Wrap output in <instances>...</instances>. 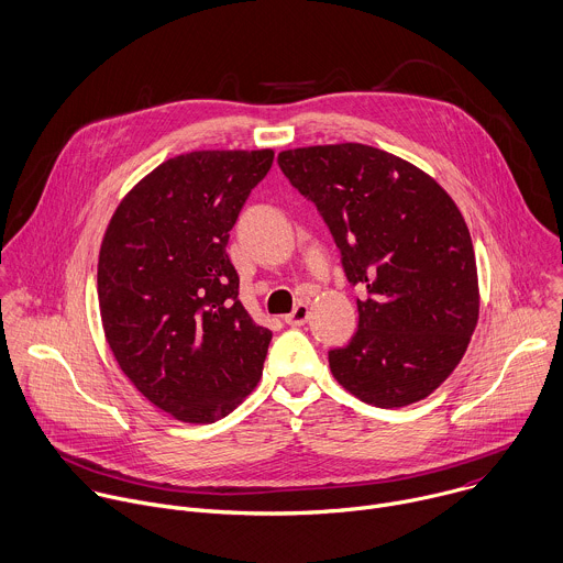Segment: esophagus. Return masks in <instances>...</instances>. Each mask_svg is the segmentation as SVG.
<instances>
[{
    "label": "esophagus",
    "instance_id": "34e87169",
    "mask_svg": "<svg viewBox=\"0 0 563 563\" xmlns=\"http://www.w3.org/2000/svg\"><path fill=\"white\" fill-rule=\"evenodd\" d=\"M309 320V307L298 302L289 316H285V322L291 327H302Z\"/></svg>",
    "mask_w": 563,
    "mask_h": 563
}]
</instances>
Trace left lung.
Listing matches in <instances>:
<instances>
[{
	"mask_svg": "<svg viewBox=\"0 0 563 563\" xmlns=\"http://www.w3.org/2000/svg\"><path fill=\"white\" fill-rule=\"evenodd\" d=\"M278 165L316 206L357 298V331L329 351L333 378L366 405L407 407L460 364L479 316L468 228L416 165L362 143L285 150Z\"/></svg>",
	"mask_w": 563,
	"mask_h": 563,
	"instance_id": "1",
	"label": "left lung"
}]
</instances>
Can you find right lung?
Wrapping results in <instances>:
<instances>
[{
  "label": "right lung",
  "instance_id": "obj_1",
  "mask_svg": "<svg viewBox=\"0 0 563 563\" xmlns=\"http://www.w3.org/2000/svg\"><path fill=\"white\" fill-rule=\"evenodd\" d=\"M272 163V150L174 156L134 185L106 230V340L130 383L180 422L225 418L261 380L272 331L239 300L228 241Z\"/></svg>",
  "mask_w": 563,
  "mask_h": 563
}]
</instances>
